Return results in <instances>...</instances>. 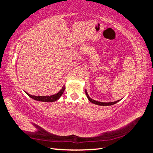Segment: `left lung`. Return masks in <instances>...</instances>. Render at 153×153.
Listing matches in <instances>:
<instances>
[{
  "instance_id": "1",
  "label": "left lung",
  "mask_w": 153,
  "mask_h": 153,
  "mask_svg": "<svg viewBox=\"0 0 153 153\" xmlns=\"http://www.w3.org/2000/svg\"><path fill=\"white\" fill-rule=\"evenodd\" d=\"M86 94L87 96V97L88 100H89L90 102L93 103L94 104H96V105H101V106H107V105H114L115 103H117V102H118L120 100H118V101H114V102H108V103H103V102H100V101H96V100H94L91 99V98H90L89 97V96H88V93L86 92Z\"/></svg>"
}]
</instances>
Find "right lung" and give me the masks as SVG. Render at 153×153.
I'll list each match as a JSON object with an SVG mask.
<instances>
[{
	"mask_svg": "<svg viewBox=\"0 0 153 153\" xmlns=\"http://www.w3.org/2000/svg\"><path fill=\"white\" fill-rule=\"evenodd\" d=\"M65 86H63L58 93H57L56 94L52 95V96H32V95L29 94L27 92H25L28 96L33 98V100H36V101H45V102H53V101H56L58 99H59V97L62 96V95L63 94L64 90H65Z\"/></svg>",
	"mask_w": 153,
	"mask_h": 153,
	"instance_id": "1",
	"label": "right lung"
}]
</instances>
